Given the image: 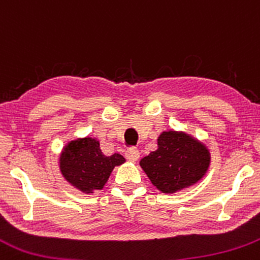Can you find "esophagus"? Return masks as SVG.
<instances>
[{
	"instance_id": "34e87169",
	"label": "esophagus",
	"mask_w": 260,
	"mask_h": 260,
	"mask_svg": "<svg viewBox=\"0 0 260 260\" xmlns=\"http://www.w3.org/2000/svg\"><path fill=\"white\" fill-rule=\"evenodd\" d=\"M125 156H126L127 160L130 161H136L140 156V153L136 148H129L126 151H125Z\"/></svg>"
}]
</instances>
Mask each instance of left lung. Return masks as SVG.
<instances>
[{
  "label": "left lung",
  "instance_id": "obj_1",
  "mask_svg": "<svg viewBox=\"0 0 260 260\" xmlns=\"http://www.w3.org/2000/svg\"><path fill=\"white\" fill-rule=\"evenodd\" d=\"M151 183L164 193H173L199 182L210 166V153L204 144L184 133L164 131L158 149L140 160Z\"/></svg>",
  "mask_w": 260,
  "mask_h": 260
}]
</instances>
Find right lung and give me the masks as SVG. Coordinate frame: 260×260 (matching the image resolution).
<instances>
[{"label":"right lung","instance_id":"right-lung-1","mask_svg":"<svg viewBox=\"0 0 260 260\" xmlns=\"http://www.w3.org/2000/svg\"><path fill=\"white\" fill-rule=\"evenodd\" d=\"M124 161L121 154L105 155L96 139H77L63 149L60 171L72 186L82 192L92 193L104 188L112 169Z\"/></svg>","mask_w":260,"mask_h":260}]
</instances>
